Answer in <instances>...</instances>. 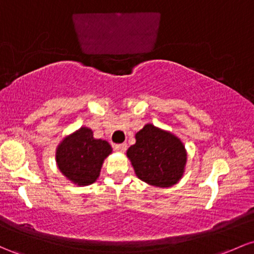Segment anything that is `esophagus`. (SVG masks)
Returning <instances> with one entry per match:
<instances>
[{
	"label": "esophagus",
	"instance_id": "34e87169",
	"mask_svg": "<svg viewBox=\"0 0 254 254\" xmlns=\"http://www.w3.org/2000/svg\"><path fill=\"white\" fill-rule=\"evenodd\" d=\"M127 143H121V144H116V146H114V149L119 153H124L125 150H127Z\"/></svg>",
	"mask_w": 254,
	"mask_h": 254
}]
</instances>
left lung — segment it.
I'll use <instances>...</instances> for the list:
<instances>
[{
  "instance_id": "left-lung-1",
  "label": "left lung",
  "mask_w": 254,
  "mask_h": 254,
  "mask_svg": "<svg viewBox=\"0 0 254 254\" xmlns=\"http://www.w3.org/2000/svg\"><path fill=\"white\" fill-rule=\"evenodd\" d=\"M136 143L127 150L136 176L150 186L168 188L185 174L187 150L174 133L146 124L135 135Z\"/></svg>"
}]
</instances>
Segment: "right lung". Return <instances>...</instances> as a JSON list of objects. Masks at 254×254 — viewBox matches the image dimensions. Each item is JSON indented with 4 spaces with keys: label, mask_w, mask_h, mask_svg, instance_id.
<instances>
[{
    "label": "right lung",
    "mask_w": 254,
    "mask_h": 254,
    "mask_svg": "<svg viewBox=\"0 0 254 254\" xmlns=\"http://www.w3.org/2000/svg\"><path fill=\"white\" fill-rule=\"evenodd\" d=\"M112 153L107 141L94 138L93 130L82 127L66 136L55 153L61 174L77 186H89L100 176L105 159Z\"/></svg>",
    "instance_id": "right-lung-1"
}]
</instances>
